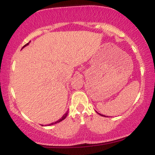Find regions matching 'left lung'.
Here are the masks:
<instances>
[{"label":"left lung","mask_w":155,"mask_h":155,"mask_svg":"<svg viewBox=\"0 0 155 155\" xmlns=\"http://www.w3.org/2000/svg\"><path fill=\"white\" fill-rule=\"evenodd\" d=\"M97 114H100V115H101V116H103V117H106V116H105V115H103V114H99V113H97Z\"/></svg>","instance_id":"1"}]
</instances>
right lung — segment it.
Returning a JSON list of instances; mask_svg holds the SVG:
<instances>
[{
  "instance_id": "right-lung-1",
  "label": "right lung",
  "mask_w": 155,
  "mask_h": 155,
  "mask_svg": "<svg viewBox=\"0 0 155 155\" xmlns=\"http://www.w3.org/2000/svg\"><path fill=\"white\" fill-rule=\"evenodd\" d=\"M29 43H30V42H28V44H25V45L24 46V47H26V46L27 45H28V44H29ZM22 47V48H23ZM68 112H66V113H65V114H64L63 115V117H62V118L61 119H60V120H58V121H56V122H52V123H51V124H47V125L48 126H49V125H52V124H56V123H58V122H61V121H63V120H65V117H67V115H68ZM44 126V125H43Z\"/></svg>"
}]
</instances>
